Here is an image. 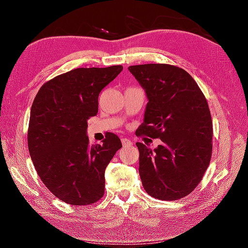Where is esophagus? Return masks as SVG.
I'll return each mask as SVG.
<instances>
[{
  "label": "esophagus",
  "instance_id": "1",
  "mask_svg": "<svg viewBox=\"0 0 248 248\" xmlns=\"http://www.w3.org/2000/svg\"><path fill=\"white\" fill-rule=\"evenodd\" d=\"M121 142H123L124 146H131L132 145V141L130 139H127V138H123V139H121Z\"/></svg>",
  "mask_w": 248,
  "mask_h": 248
}]
</instances>
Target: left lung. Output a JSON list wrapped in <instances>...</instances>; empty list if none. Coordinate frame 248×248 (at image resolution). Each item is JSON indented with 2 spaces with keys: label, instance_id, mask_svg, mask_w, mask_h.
<instances>
[{
  "label": "left lung",
  "instance_id": "8db88e82",
  "mask_svg": "<svg viewBox=\"0 0 248 248\" xmlns=\"http://www.w3.org/2000/svg\"><path fill=\"white\" fill-rule=\"evenodd\" d=\"M128 69L149 99L136 134L163 142L154 150L137 142L142 185L153 198H184L198 186L211 159L207 99L191 75L178 66L151 63Z\"/></svg>",
  "mask_w": 248,
  "mask_h": 248
}]
</instances>
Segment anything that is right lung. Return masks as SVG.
Segmentation results:
<instances>
[{
  "label": "right lung",
  "mask_w": 248,
  "mask_h": 248,
  "mask_svg": "<svg viewBox=\"0 0 248 248\" xmlns=\"http://www.w3.org/2000/svg\"><path fill=\"white\" fill-rule=\"evenodd\" d=\"M123 65L78 68L45 83L31 105L28 149L40 179L52 194L73 205L102 198L105 170L121 141L109 132L103 144H89L87 120L98 112V96Z\"/></svg>",
  "instance_id": "obj_1"
}]
</instances>
